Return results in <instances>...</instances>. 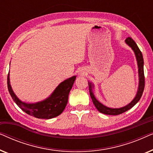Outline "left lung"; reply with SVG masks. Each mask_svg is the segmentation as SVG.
<instances>
[{
  "instance_id": "left-lung-1",
  "label": "left lung",
  "mask_w": 153,
  "mask_h": 153,
  "mask_svg": "<svg viewBox=\"0 0 153 153\" xmlns=\"http://www.w3.org/2000/svg\"><path fill=\"white\" fill-rule=\"evenodd\" d=\"M125 42L133 50L134 55L136 56V59L137 61V65H138V73H139V86H138V90L136 94V96L131 101L130 103L127 104L126 106H123L120 108H110L108 107L101 102H100L95 97V95L93 93L94 89V84L91 82L88 81L89 85V91L90 95H91V99L93 100V102L94 105L96 107V108L99 111L100 113H102L106 115H113V116H116V115H119L123 114L127 111H128L133 107L139 100L141 99L142 94H143L144 86H145V77H144V71H143V58L142 53L140 51V49L138 47V46L134 41L133 40L131 37H127L125 39Z\"/></svg>"
}]
</instances>
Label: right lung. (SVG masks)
<instances>
[{
  "label": "right lung",
  "mask_w": 153,
  "mask_h": 153,
  "mask_svg": "<svg viewBox=\"0 0 153 153\" xmlns=\"http://www.w3.org/2000/svg\"><path fill=\"white\" fill-rule=\"evenodd\" d=\"M76 76L62 81L56 88L53 93L42 101L35 103H26L18 98L10 85V72L7 76V88L14 102L27 114L41 119H51L59 116L68 104L69 93L74 84Z\"/></svg>",
  "instance_id": "1"
}]
</instances>
